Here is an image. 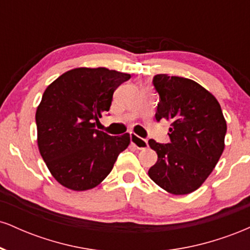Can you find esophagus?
Listing matches in <instances>:
<instances>
[{"label": "esophagus", "mask_w": 250, "mask_h": 250, "mask_svg": "<svg viewBox=\"0 0 250 250\" xmlns=\"http://www.w3.org/2000/svg\"><path fill=\"white\" fill-rule=\"evenodd\" d=\"M130 142L136 147L137 149H146L148 147V141L145 139H141L140 136L135 135L134 133H130Z\"/></svg>", "instance_id": "1"}]
</instances>
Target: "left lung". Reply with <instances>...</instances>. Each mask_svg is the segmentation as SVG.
Returning a JSON list of instances; mask_svg holds the SVG:
<instances>
[{
  "label": "left lung",
  "mask_w": 250,
  "mask_h": 250,
  "mask_svg": "<svg viewBox=\"0 0 250 250\" xmlns=\"http://www.w3.org/2000/svg\"><path fill=\"white\" fill-rule=\"evenodd\" d=\"M153 84L160 102L156 121H170L169 143L149 140L157 161L148 174L174 195L196 190L207 180L225 149L227 123L217 100L193 80L159 74Z\"/></svg>",
  "instance_id": "1"
}]
</instances>
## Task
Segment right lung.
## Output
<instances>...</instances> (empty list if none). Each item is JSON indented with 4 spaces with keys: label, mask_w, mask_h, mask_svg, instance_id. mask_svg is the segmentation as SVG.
<instances>
[{
    "label": "right lung",
    "mask_w": 250,
    "mask_h": 250,
    "mask_svg": "<svg viewBox=\"0 0 250 250\" xmlns=\"http://www.w3.org/2000/svg\"><path fill=\"white\" fill-rule=\"evenodd\" d=\"M129 79V74L107 68H76L43 93L35 116L37 145L63 187L77 191L96 187L128 147L129 134L110 136L95 125L109 111L114 91Z\"/></svg>",
    "instance_id": "right-lung-1"
}]
</instances>
